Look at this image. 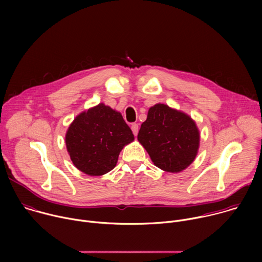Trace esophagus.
I'll return each mask as SVG.
<instances>
[{
	"label": "esophagus",
	"mask_w": 262,
	"mask_h": 262,
	"mask_svg": "<svg viewBox=\"0 0 262 262\" xmlns=\"http://www.w3.org/2000/svg\"><path fill=\"white\" fill-rule=\"evenodd\" d=\"M132 130H133V134H134L135 136H137V135H138V132H139V125H138L137 123L132 124Z\"/></svg>",
	"instance_id": "34e87169"
}]
</instances>
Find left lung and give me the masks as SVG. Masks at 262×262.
<instances>
[{
	"label": "left lung",
	"instance_id": "8db88e82",
	"mask_svg": "<svg viewBox=\"0 0 262 262\" xmlns=\"http://www.w3.org/2000/svg\"><path fill=\"white\" fill-rule=\"evenodd\" d=\"M138 140L158 168L177 173L194 162L200 134L189 115L167 104L158 103L149 108Z\"/></svg>",
	"mask_w": 262,
	"mask_h": 262
}]
</instances>
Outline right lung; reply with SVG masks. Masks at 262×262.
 I'll return each instance as SVG.
<instances>
[{
  "label": "right lung",
  "mask_w": 262,
  "mask_h": 262,
  "mask_svg": "<svg viewBox=\"0 0 262 262\" xmlns=\"http://www.w3.org/2000/svg\"><path fill=\"white\" fill-rule=\"evenodd\" d=\"M134 140L122 115L103 103L78 115L65 136L73 165L90 176L114 169L122 148Z\"/></svg>",
  "instance_id": "obj_1"
}]
</instances>
